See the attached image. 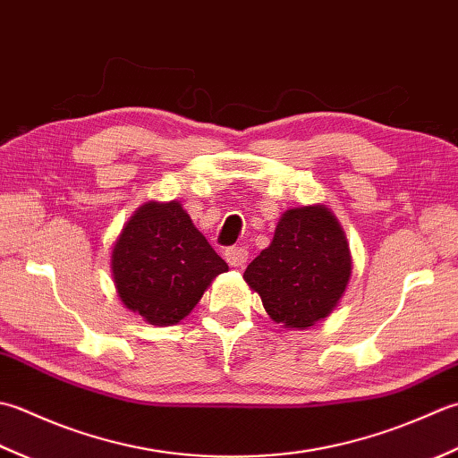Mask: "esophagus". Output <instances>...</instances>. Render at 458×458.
<instances>
[{"label": "esophagus", "instance_id": "34e87169", "mask_svg": "<svg viewBox=\"0 0 458 458\" xmlns=\"http://www.w3.org/2000/svg\"><path fill=\"white\" fill-rule=\"evenodd\" d=\"M247 259H249V253H247V249H242V247H229L225 250V260L235 268L245 267Z\"/></svg>", "mask_w": 458, "mask_h": 458}]
</instances>
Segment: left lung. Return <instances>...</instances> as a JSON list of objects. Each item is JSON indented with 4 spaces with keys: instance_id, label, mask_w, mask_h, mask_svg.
<instances>
[{
    "instance_id": "obj_1",
    "label": "left lung",
    "mask_w": 458,
    "mask_h": 458,
    "mask_svg": "<svg viewBox=\"0 0 458 458\" xmlns=\"http://www.w3.org/2000/svg\"><path fill=\"white\" fill-rule=\"evenodd\" d=\"M350 276L346 233L324 205L284 211L270 245L242 275L270 318L298 330L328 318Z\"/></svg>"
}]
</instances>
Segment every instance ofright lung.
<instances>
[{"instance_id": "obj_1", "label": "right lung", "mask_w": 458, "mask_h": 458, "mask_svg": "<svg viewBox=\"0 0 458 458\" xmlns=\"http://www.w3.org/2000/svg\"><path fill=\"white\" fill-rule=\"evenodd\" d=\"M110 268L123 304L154 326L183 320L229 270L180 201L138 208L114 242Z\"/></svg>"}]
</instances>
